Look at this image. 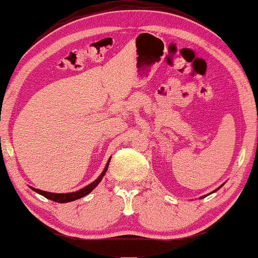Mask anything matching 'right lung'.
Wrapping results in <instances>:
<instances>
[{
	"label": "right lung",
	"instance_id": "add662e5",
	"mask_svg": "<svg viewBox=\"0 0 258 258\" xmlns=\"http://www.w3.org/2000/svg\"><path fill=\"white\" fill-rule=\"evenodd\" d=\"M110 160H111V159H110ZM110 160H108L106 167H105V169L103 170V173L100 174L99 177H98L97 180H94L92 183H90L89 186L82 188V189H79L78 191H74V193H68V194H55V193H49V191H44V190H41V189H36V188H32V187L31 188L36 191V193L41 194L44 198L49 199V200L55 201V202H58V203H65V202H71V201L78 200V199L84 198L85 195H88L90 191H92L94 188H96L97 184L100 182V180L103 179V176L105 175V173H106L108 164H110Z\"/></svg>",
	"mask_w": 258,
	"mask_h": 258
}]
</instances>
